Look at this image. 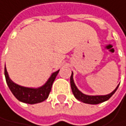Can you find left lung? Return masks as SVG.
Instances as JSON below:
<instances>
[{
    "mask_svg": "<svg viewBox=\"0 0 126 126\" xmlns=\"http://www.w3.org/2000/svg\"><path fill=\"white\" fill-rule=\"evenodd\" d=\"M70 83H71V91H72V93L74 94V96L79 100V101H81L84 103L86 104H92V105H96V104H99L102 103L103 102H105L109 100L111 97L113 95V94L115 92V91L117 90L119 85L117 86V88L112 92L109 94V95H86L85 94L81 93L77 87L75 85V82L73 80V73H71V78H70Z\"/></svg>",
    "mask_w": 126,
    "mask_h": 126,
    "instance_id": "left-lung-1",
    "label": "left lung"
}]
</instances>
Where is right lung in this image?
Returning a JSON list of instances; mask_svg holds the SVG:
<instances>
[{
	"label": "right lung",
	"instance_id": "right-lung-1",
	"mask_svg": "<svg viewBox=\"0 0 126 126\" xmlns=\"http://www.w3.org/2000/svg\"><path fill=\"white\" fill-rule=\"evenodd\" d=\"M58 71L59 70L55 71V72H54L50 77V79L47 80V81L41 88H30L20 86L15 83H14L10 79L6 67H4L5 79L10 90L13 93V95L15 96V98L18 99L20 102L28 103V104L39 103L45 101V99L47 98L48 95H49V93L51 90L52 84L56 78Z\"/></svg>",
	"mask_w": 126,
	"mask_h": 126
}]
</instances>
